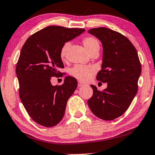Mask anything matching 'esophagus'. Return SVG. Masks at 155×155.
<instances>
[{"label":"esophagus","mask_w":155,"mask_h":155,"mask_svg":"<svg viewBox=\"0 0 155 155\" xmlns=\"http://www.w3.org/2000/svg\"><path fill=\"white\" fill-rule=\"evenodd\" d=\"M84 85H85V84H84V83H83L81 82H78V87H83V86H84Z\"/></svg>","instance_id":"obj_1"}]
</instances>
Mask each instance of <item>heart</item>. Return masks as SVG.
Segmentation results:
<instances>
[{
    "mask_svg": "<svg viewBox=\"0 0 155 155\" xmlns=\"http://www.w3.org/2000/svg\"><path fill=\"white\" fill-rule=\"evenodd\" d=\"M82 43L86 50L90 54L99 52L100 49V43L97 38L93 36H87L83 39ZM70 43L67 42L63 44L60 51V56L62 60H65L67 56V53ZM95 72L94 69L90 66H85L82 65H77L71 69L70 71V75L74 78L81 81H87L92 77Z\"/></svg>",
    "mask_w": 155,
    "mask_h": 155,
    "instance_id": "heart-1",
    "label": "heart"
}]
</instances>
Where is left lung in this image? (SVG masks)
<instances>
[{
  "label": "left lung",
  "instance_id": "8db88e82",
  "mask_svg": "<svg viewBox=\"0 0 155 155\" xmlns=\"http://www.w3.org/2000/svg\"><path fill=\"white\" fill-rule=\"evenodd\" d=\"M101 41L103 63L97 79L107 83L103 91L91 85L93 95L87 101L95 116L111 121L124 114L128 108L138 90V80L141 66L134 46L126 36L106 28L88 31Z\"/></svg>",
  "mask_w": 155,
  "mask_h": 155
}]
</instances>
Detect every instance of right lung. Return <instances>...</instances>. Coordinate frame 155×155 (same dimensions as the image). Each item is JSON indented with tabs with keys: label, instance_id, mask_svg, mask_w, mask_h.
Instances as JSON below:
<instances>
[{
	"label": "right lung",
	"instance_id": "obj_1",
	"mask_svg": "<svg viewBox=\"0 0 155 155\" xmlns=\"http://www.w3.org/2000/svg\"><path fill=\"white\" fill-rule=\"evenodd\" d=\"M84 31L48 26L29 36L21 49L16 68L19 96L29 117L41 126H54L64 116L77 81L66 77L63 85L53 86L50 80L63 77L59 69L64 68L60 56L63 44Z\"/></svg>",
	"mask_w": 155,
	"mask_h": 155
}]
</instances>
